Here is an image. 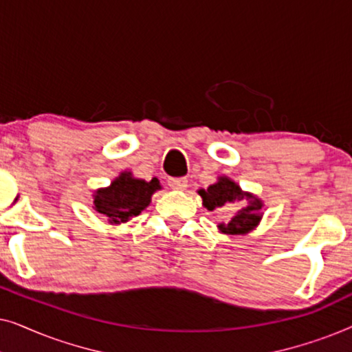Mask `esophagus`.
Instances as JSON below:
<instances>
[{
    "label": "esophagus",
    "mask_w": 352,
    "mask_h": 352,
    "mask_svg": "<svg viewBox=\"0 0 352 352\" xmlns=\"http://www.w3.org/2000/svg\"><path fill=\"white\" fill-rule=\"evenodd\" d=\"M168 186H170L171 189L184 190L187 187V177H170V181H168Z\"/></svg>",
    "instance_id": "1"
}]
</instances>
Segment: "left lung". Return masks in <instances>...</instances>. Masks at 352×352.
Here are the masks:
<instances>
[{
  "label": "left lung",
  "mask_w": 352,
  "mask_h": 352,
  "mask_svg": "<svg viewBox=\"0 0 352 352\" xmlns=\"http://www.w3.org/2000/svg\"><path fill=\"white\" fill-rule=\"evenodd\" d=\"M199 194L201 195L204 205L208 210H214L219 208V206L234 204L235 200H242L243 197H247V208L240 210L228 224H219L221 232L230 235L247 234L259 223V219H261V213H259L263 206L261 200L250 194H245L234 181L228 179V177H221L216 184H211L206 190H199Z\"/></svg>",
  "instance_id": "8db88e82"
}]
</instances>
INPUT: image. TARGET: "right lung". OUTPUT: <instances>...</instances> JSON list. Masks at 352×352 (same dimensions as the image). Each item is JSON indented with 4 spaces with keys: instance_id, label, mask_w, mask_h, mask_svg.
<instances>
[{
    "instance_id": "obj_1",
    "label": "right lung",
    "mask_w": 352,
    "mask_h": 352,
    "mask_svg": "<svg viewBox=\"0 0 352 352\" xmlns=\"http://www.w3.org/2000/svg\"><path fill=\"white\" fill-rule=\"evenodd\" d=\"M160 189L157 177L151 181L136 179L131 173H122L107 189H99L94 194V208L107 216L110 223H123L134 218L151 204V197Z\"/></svg>"
}]
</instances>
